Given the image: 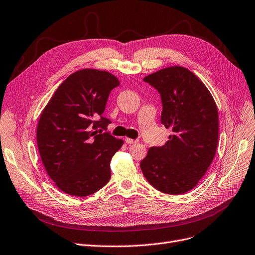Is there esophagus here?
<instances>
[{"mask_svg": "<svg viewBox=\"0 0 255 255\" xmlns=\"http://www.w3.org/2000/svg\"><path fill=\"white\" fill-rule=\"evenodd\" d=\"M125 141H126L127 143H129V145H131V143H136V142H138L137 139H132V138H128V137L125 138Z\"/></svg>", "mask_w": 255, "mask_h": 255, "instance_id": "34e87169", "label": "esophagus"}]
</instances>
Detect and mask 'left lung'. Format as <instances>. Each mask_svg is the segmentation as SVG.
<instances>
[{"label":"left lung","instance_id":"8db88e82","mask_svg":"<svg viewBox=\"0 0 255 255\" xmlns=\"http://www.w3.org/2000/svg\"><path fill=\"white\" fill-rule=\"evenodd\" d=\"M143 81L161 98V124L173 134L161 147H152L140 169L155 189L180 195L198 184L218 146L219 115L213 96L198 77L182 66L146 76Z\"/></svg>","mask_w":255,"mask_h":255}]
</instances>
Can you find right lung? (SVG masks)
<instances>
[{
    "instance_id": "add662e5",
    "label": "right lung",
    "mask_w": 255,
    "mask_h": 255,
    "mask_svg": "<svg viewBox=\"0 0 255 255\" xmlns=\"http://www.w3.org/2000/svg\"><path fill=\"white\" fill-rule=\"evenodd\" d=\"M120 82L105 71L75 72L55 92L40 115L36 139L50 178L62 192L90 196L109 181L110 160L124 141L104 132L102 115Z\"/></svg>"
}]
</instances>
